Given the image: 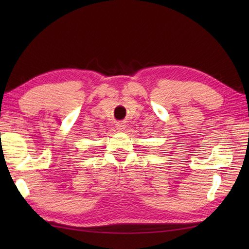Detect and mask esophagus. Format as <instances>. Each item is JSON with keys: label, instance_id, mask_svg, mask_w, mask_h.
Wrapping results in <instances>:
<instances>
[{"label": "esophagus", "instance_id": "34e87169", "mask_svg": "<svg viewBox=\"0 0 249 249\" xmlns=\"http://www.w3.org/2000/svg\"><path fill=\"white\" fill-rule=\"evenodd\" d=\"M116 129H117L118 131H120V132H123V131H124V129H125V124H124V123H117V124H116Z\"/></svg>", "mask_w": 249, "mask_h": 249}]
</instances>
